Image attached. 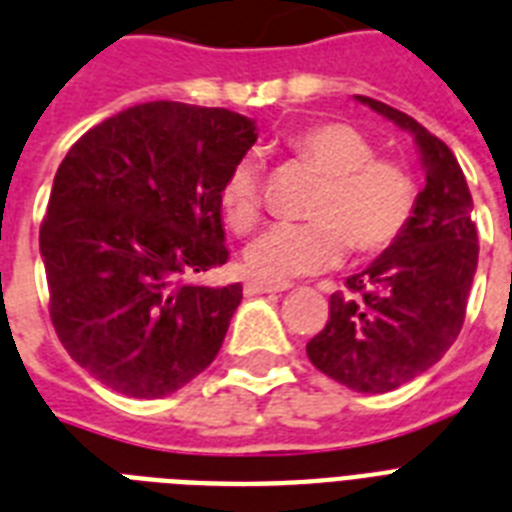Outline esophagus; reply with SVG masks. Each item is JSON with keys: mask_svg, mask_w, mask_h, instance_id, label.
Masks as SVG:
<instances>
[{"mask_svg": "<svg viewBox=\"0 0 512 512\" xmlns=\"http://www.w3.org/2000/svg\"><path fill=\"white\" fill-rule=\"evenodd\" d=\"M289 284H273V281H263V278H249L244 284V292L247 294H278L286 292Z\"/></svg>", "mask_w": 512, "mask_h": 512, "instance_id": "1", "label": "esophagus"}]
</instances>
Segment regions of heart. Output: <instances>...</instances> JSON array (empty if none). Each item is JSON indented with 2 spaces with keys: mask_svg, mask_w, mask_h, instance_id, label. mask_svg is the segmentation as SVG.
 Listing matches in <instances>:
<instances>
[{
  "mask_svg": "<svg viewBox=\"0 0 512 512\" xmlns=\"http://www.w3.org/2000/svg\"><path fill=\"white\" fill-rule=\"evenodd\" d=\"M299 160L326 176L310 223H273L244 252L252 276L289 281L334 268L352 244L360 255L392 247L418 202V181L405 162L376 157L373 141L347 123H315L289 139ZM226 223L244 234L263 213V170L244 155L220 186Z\"/></svg>",
  "mask_w": 512,
  "mask_h": 512,
  "instance_id": "obj_1",
  "label": "heart"
}]
</instances>
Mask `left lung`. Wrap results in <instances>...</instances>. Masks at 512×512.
<instances>
[{"label":"left lung","instance_id":"8db88e82","mask_svg":"<svg viewBox=\"0 0 512 512\" xmlns=\"http://www.w3.org/2000/svg\"><path fill=\"white\" fill-rule=\"evenodd\" d=\"M357 102L415 136L426 186L400 239L347 278V294H331L328 321L307 342V357L347 389L384 394L429 371L458 339L479 265V234L452 149L405 112L371 97Z\"/></svg>","mask_w":512,"mask_h":512}]
</instances>
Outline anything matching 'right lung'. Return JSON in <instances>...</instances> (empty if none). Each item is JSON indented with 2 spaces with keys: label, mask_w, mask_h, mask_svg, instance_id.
I'll use <instances>...</instances> for the list:
<instances>
[{
  "label": "right lung",
  "mask_w": 512,
  "mask_h": 512,
  "mask_svg": "<svg viewBox=\"0 0 512 512\" xmlns=\"http://www.w3.org/2000/svg\"><path fill=\"white\" fill-rule=\"evenodd\" d=\"M257 141L223 107L147 102L102 120L57 168L39 247L49 318L81 368L155 400L205 371L242 284H194L228 260L220 186Z\"/></svg>",
  "instance_id": "right-lung-1"
}]
</instances>
